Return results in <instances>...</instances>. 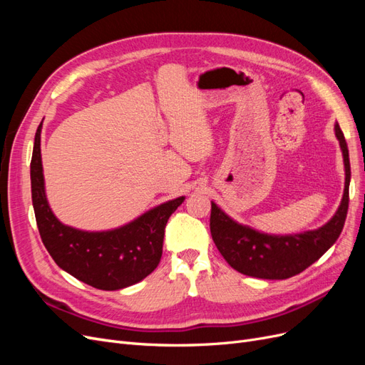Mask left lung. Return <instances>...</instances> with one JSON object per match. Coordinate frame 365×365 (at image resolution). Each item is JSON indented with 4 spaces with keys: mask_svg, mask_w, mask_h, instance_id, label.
Segmentation results:
<instances>
[{
    "mask_svg": "<svg viewBox=\"0 0 365 365\" xmlns=\"http://www.w3.org/2000/svg\"><path fill=\"white\" fill-rule=\"evenodd\" d=\"M336 130L341 138L342 150H344V189H342L341 200L335 208V212L322 225L315 228L292 231V233H268V231L252 225L251 220L250 224H244L242 220L228 215L216 201H212V225L216 237L236 257L254 262L260 264V267L267 268L268 272L262 271V275L279 274L282 277L288 275L291 264H297L298 260L307 256L311 251L317 250L318 245H322V242L326 240L329 236H335L336 231L342 225L349 201L350 150L339 121L336 123ZM317 220H319V217L314 219V224H317ZM269 270L273 272L269 273Z\"/></svg>",
    "mask_w": 365,
    "mask_h": 365,
    "instance_id": "8db88e82",
    "label": "left lung"
}]
</instances>
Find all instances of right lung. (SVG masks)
Segmentation results:
<instances>
[{
	"label": "right lung",
	"mask_w": 365,
	"mask_h": 365,
	"mask_svg": "<svg viewBox=\"0 0 365 365\" xmlns=\"http://www.w3.org/2000/svg\"><path fill=\"white\" fill-rule=\"evenodd\" d=\"M41 129L42 121L38 123L33 138L31 190L41 230L53 251L63 263L81 264L101 277L113 280L114 284L117 280L123 283L134 280L135 272L160 256L170 200L149 207L128 222L111 228L96 230L62 222L48 201Z\"/></svg>",
	"instance_id": "add662e5"
}]
</instances>
